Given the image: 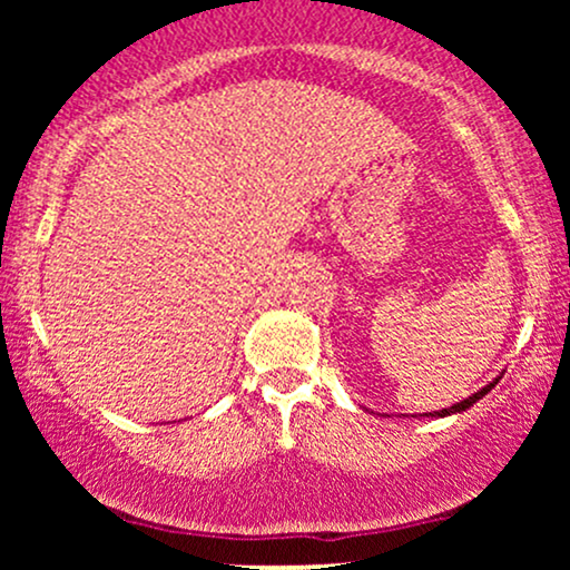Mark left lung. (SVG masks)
<instances>
[{"mask_svg": "<svg viewBox=\"0 0 570 570\" xmlns=\"http://www.w3.org/2000/svg\"><path fill=\"white\" fill-rule=\"evenodd\" d=\"M495 383H499V377H495V381H493V383H488V385H485V389H480V391H476V394H472V396H469V399H461V402H458V404H453V407H444V410H436V412H423V415H426V417H448V415H455V412H463V410L474 407V402H480V399H482V396H485V394H488V391H490V389H493V385H495Z\"/></svg>", "mask_w": 570, "mask_h": 570, "instance_id": "obj_1", "label": "left lung"}]
</instances>
